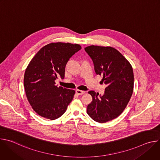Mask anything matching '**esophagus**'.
I'll use <instances>...</instances> for the list:
<instances>
[{
    "label": "esophagus",
    "instance_id": "esophagus-1",
    "mask_svg": "<svg viewBox=\"0 0 160 160\" xmlns=\"http://www.w3.org/2000/svg\"><path fill=\"white\" fill-rule=\"evenodd\" d=\"M85 91H83V90H76V93L78 95H83L85 94Z\"/></svg>",
    "mask_w": 160,
    "mask_h": 160
}]
</instances>
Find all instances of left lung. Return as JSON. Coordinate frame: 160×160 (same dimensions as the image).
Returning <instances> with one entry per match:
<instances>
[{
	"instance_id": "left-lung-1",
	"label": "left lung",
	"mask_w": 160,
	"mask_h": 160,
	"mask_svg": "<svg viewBox=\"0 0 160 160\" xmlns=\"http://www.w3.org/2000/svg\"><path fill=\"white\" fill-rule=\"evenodd\" d=\"M85 51L93 61L96 73L102 77L101 82L106 85L102 96L89 91L92 101L87 112L93 120L106 123L120 115L130 101L133 90L132 67L113 48L90 45Z\"/></svg>"
}]
</instances>
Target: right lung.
<instances>
[{
    "instance_id": "1",
    "label": "right lung",
    "mask_w": 160,
    "mask_h": 160,
    "mask_svg": "<svg viewBox=\"0 0 160 160\" xmlns=\"http://www.w3.org/2000/svg\"><path fill=\"white\" fill-rule=\"evenodd\" d=\"M82 49L78 44L56 42L45 45L28 65L24 87L28 101L38 115L51 120L61 117L72 102L74 90L56 85L59 76L64 78L70 58Z\"/></svg>"
}]
</instances>
